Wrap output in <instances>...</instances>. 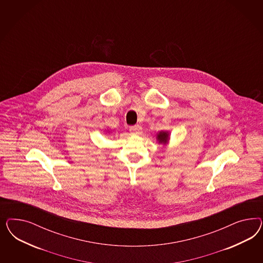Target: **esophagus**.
<instances>
[{"label":"esophagus","instance_id":"esophagus-1","mask_svg":"<svg viewBox=\"0 0 263 263\" xmlns=\"http://www.w3.org/2000/svg\"><path fill=\"white\" fill-rule=\"evenodd\" d=\"M130 132L134 135H139L141 132H142V127L140 125H134V126H131L130 127Z\"/></svg>","mask_w":263,"mask_h":263}]
</instances>
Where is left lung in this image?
<instances>
[{"instance_id": "left-lung-1", "label": "left lung", "mask_w": 263, "mask_h": 263, "mask_svg": "<svg viewBox=\"0 0 263 263\" xmlns=\"http://www.w3.org/2000/svg\"><path fill=\"white\" fill-rule=\"evenodd\" d=\"M170 137H171L170 131L162 130V131H159V132L156 133V141L158 142L159 144L166 146L170 142Z\"/></svg>"}]
</instances>
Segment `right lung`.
Here are the masks:
<instances>
[{"mask_svg": "<svg viewBox=\"0 0 263 263\" xmlns=\"http://www.w3.org/2000/svg\"><path fill=\"white\" fill-rule=\"evenodd\" d=\"M107 131H108V132H109V133H110V131H109V130H108V129H107Z\"/></svg>", "mask_w": 263, "mask_h": 263, "instance_id": "1", "label": "right lung"}]
</instances>
